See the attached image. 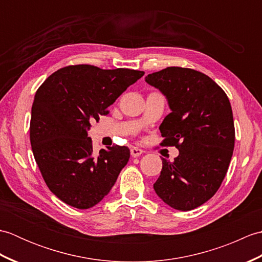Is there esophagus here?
Listing matches in <instances>:
<instances>
[{
	"label": "esophagus",
	"instance_id": "esophagus-1",
	"mask_svg": "<svg viewBox=\"0 0 262 262\" xmlns=\"http://www.w3.org/2000/svg\"><path fill=\"white\" fill-rule=\"evenodd\" d=\"M144 153L143 149L138 148V147H133L130 148V154L133 158H137V157H141V155Z\"/></svg>",
	"mask_w": 262,
	"mask_h": 262
}]
</instances>
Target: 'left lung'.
<instances>
[{"label": "left lung", "instance_id": "1", "mask_svg": "<svg viewBox=\"0 0 262 262\" xmlns=\"http://www.w3.org/2000/svg\"><path fill=\"white\" fill-rule=\"evenodd\" d=\"M145 80L171 109L160 126L161 145L179 149L172 162L162 159L154 190L172 208H197L219 190L231 162L235 128L230 100L215 81L192 69L171 66Z\"/></svg>", "mask_w": 262, "mask_h": 262}]
</instances>
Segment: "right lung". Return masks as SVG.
<instances>
[{
    "label": "right lung",
    "instance_id": "1",
    "mask_svg": "<svg viewBox=\"0 0 262 262\" xmlns=\"http://www.w3.org/2000/svg\"><path fill=\"white\" fill-rule=\"evenodd\" d=\"M143 75L129 69L70 65L38 88L30 119L32 153L49 190L65 204L91 208L115 185L129 149L114 145L94 154L86 130Z\"/></svg>",
    "mask_w": 262,
    "mask_h": 262
}]
</instances>
